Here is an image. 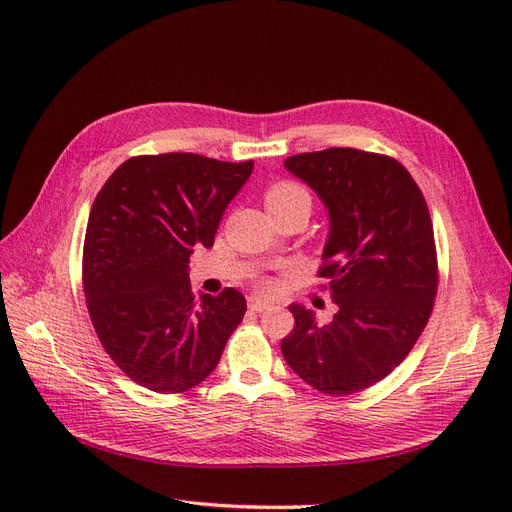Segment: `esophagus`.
I'll use <instances>...</instances> for the list:
<instances>
[{
  "label": "esophagus",
  "mask_w": 512,
  "mask_h": 512,
  "mask_svg": "<svg viewBox=\"0 0 512 512\" xmlns=\"http://www.w3.org/2000/svg\"><path fill=\"white\" fill-rule=\"evenodd\" d=\"M247 307H250L252 312L260 314V312H265V309H269V307H271V303H269V301H262V299H256V297H252L250 301H247Z\"/></svg>",
  "instance_id": "esophagus-1"
}]
</instances>
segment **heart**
I'll return each instance as SVG.
<instances>
[{
  "mask_svg": "<svg viewBox=\"0 0 512 512\" xmlns=\"http://www.w3.org/2000/svg\"><path fill=\"white\" fill-rule=\"evenodd\" d=\"M267 207L269 211H280L294 205H305L312 209V196H309L307 188L294 181H275L267 188Z\"/></svg>",
  "mask_w": 512,
  "mask_h": 512,
  "instance_id": "b5f03b06",
  "label": "heart"
}]
</instances>
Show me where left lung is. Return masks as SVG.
Here are the masks:
<instances>
[{
  "label": "left lung",
  "instance_id": "1",
  "mask_svg": "<svg viewBox=\"0 0 512 512\" xmlns=\"http://www.w3.org/2000/svg\"><path fill=\"white\" fill-rule=\"evenodd\" d=\"M284 166L329 209L318 277L337 303L331 322L290 305L282 354L316 391L369 389L406 359L438 292V256L425 196L395 158L350 147L297 153Z\"/></svg>",
  "mask_w": 512,
  "mask_h": 512
}]
</instances>
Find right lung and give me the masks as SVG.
Returning <instances> with one entry per match:
<instances>
[{
	"instance_id": "1",
	"label": "right lung",
	"mask_w": 512,
	"mask_h": 512,
	"mask_svg": "<svg viewBox=\"0 0 512 512\" xmlns=\"http://www.w3.org/2000/svg\"><path fill=\"white\" fill-rule=\"evenodd\" d=\"M254 162L160 153L123 162L91 205L83 290L100 344L136 384L183 393L203 382L245 314L224 288L196 299L188 267L211 247Z\"/></svg>"
}]
</instances>
